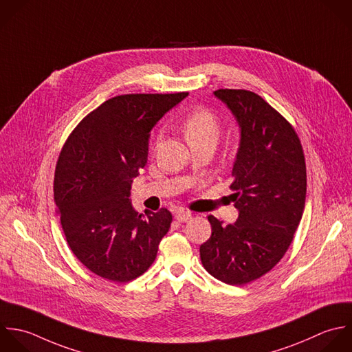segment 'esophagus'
Returning <instances> with one entry per match:
<instances>
[{
  "label": "esophagus",
  "instance_id": "obj_1",
  "mask_svg": "<svg viewBox=\"0 0 352 352\" xmlns=\"http://www.w3.org/2000/svg\"><path fill=\"white\" fill-rule=\"evenodd\" d=\"M175 219L178 222H188L189 219H192V212L189 211H185V210H178L175 212Z\"/></svg>",
  "mask_w": 352,
  "mask_h": 352
}]
</instances>
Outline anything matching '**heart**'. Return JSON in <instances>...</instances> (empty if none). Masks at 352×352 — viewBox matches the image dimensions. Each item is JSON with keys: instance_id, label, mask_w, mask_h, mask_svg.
<instances>
[{"instance_id": "obj_1", "label": "heart", "mask_w": 352, "mask_h": 352, "mask_svg": "<svg viewBox=\"0 0 352 352\" xmlns=\"http://www.w3.org/2000/svg\"><path fill=\"white\" fill-rule=\"evenodd\" d=\"M184 130L189 144L201 141L217 142L221 131V120L211 109L196 108L185 118ZM157 138L159 135H156V140Z\"/></svg>"}]
</instances>
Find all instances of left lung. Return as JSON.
I'll use <instances>...</instances> for the list:
<instances>
[{"label":"left lung","instance_id":"8db88e82","mask_svg":"<svg viewBox=\"0 0 352 352\" xmlns=\"http://www.w3.org/2000/svg\"><path fill=\"white\" fill-rule=\"evenodd\" d=\"M214 94L241 129L230 185L240 214L234 225L208 217L212 233L200 259L217 280L245 285L269 273L294 240L306 201V162L292 124L261 96L244 89Z\"/></svg>","mask_w":352,"mask_h":352}]
</instances>
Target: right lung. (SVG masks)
<instances>
[{
    "mask_svg": "<svg viewBox=\"0 0 352 352\" xmlns=\"http://www.w3.org/2000/svg\"><path fill=\"white\" fill-rule=\"evenodd\" d=\"M188 96L122 94L86 115L68 135L54 170V201L65 240L91 273L129 283L155 262L173 215L137 212L134 178L146 163L152 127Z\"/></svg>",
    "mask_w": 352,
    "mask_h": 352,
    "instance_id": "right-lung-1",
    "label": "right lung"
}]
</instances>
